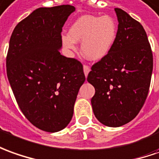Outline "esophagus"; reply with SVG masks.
I'll list each match as a JSON object with an SVG mask.
<instances>
[{
	"label": "esophagus",
	"instance_id": "esophagus-1",
	"mask_svg": "<svg viewBox=\"0 0 159 159\" xmlns=\"http://www.w3.org/2000/svg\"><path fill=\"white\" fill-rule=\"evenodd\" d=\"M83 69H84V73H85V76H86V77H87L88 73H89V72H90V67H89L88 66L84 65V66H83Z\"/></svg>",
	"mask_w": 159,
	"mask_h": 159
}]
</instances>
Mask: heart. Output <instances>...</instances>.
Listing matches in <instances>:
<instances>
[{
	"label": "heart",
	"mask_w": 159,
	"mask_h": 159,
	"mask_svg": "<svg viewBox=\"0 0 159 159\" xmlns=\"http://www.w3.org/2000/svg\"><path fill=\"white\" fill-rule=\"evenodd\" d=\"M118 34L115 20L108 15H86L78 18L69 28V35L61 36L67 50L75 51L81 42V53L88 61H98L107 56L113 47Z\"/></svg>",
	"instance_id": "heart-1"
}]
</instances>
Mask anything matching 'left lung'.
Segmentation results:
<instances>
[{
	"label": "left lung",
	"mask_w": 159,
	"mask_h": 159,
	"mask_svg": "<svg viewBox=\"0 0 159 159\" xmlns=\"http://www.w3.org/2000/svg\"><path fill=\"white\" fill-rule=\"evenodd\" d=\"M114 10L119 21L116 41L87 76L95 88L91 99L94 115L109 127L129 123L139 112L148 95L153 68L144 27L126 12Z\"/></svg>",
	"instance_id": "8db88e82"
}]
</instances>
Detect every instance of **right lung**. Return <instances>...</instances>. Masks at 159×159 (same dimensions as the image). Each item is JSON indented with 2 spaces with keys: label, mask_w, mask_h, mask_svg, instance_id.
<instances>
[{
  "label": "right lung",
  "mask_w": 159,
  "mask_h": 159,
  "mask_svg": "<svg viewBox=\"0 0 159 159\" xmlns=\"http://www.w3.org/2000/svg\"><path fill=\"white\" fill-rule=\"evenodd\" d=\"M71 5L40 7L17 24L7 56V75L20 109L48 132L70 123L78 93L86 80L83 66L61 54V31Z\"/></svg>",
  "instance_id": "right-lung-1"
}]
</instances>
